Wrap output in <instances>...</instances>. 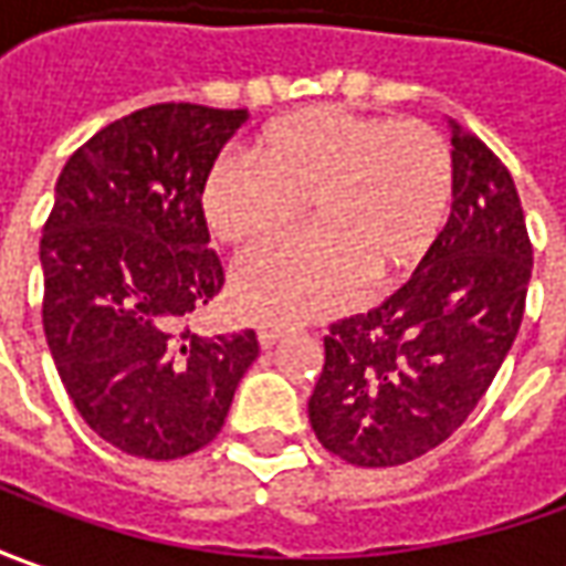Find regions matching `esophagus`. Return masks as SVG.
I'll use <instances>...</instances> for the list:
<instances>
[{"mask_svg": "<svg viewBox=\"0 0 566 566\" xmlns=\"http://www.w3.org/2000/svg\"><path fill=\"white\" fill-rule=\"evenodd\" d=\"M284 335H287V328L279 325V322H263V325H260V344H263V347H272V344L279 342V338H284Z\"/></svg>", "mask_w": 566, "mask_h": 566, "instance_id": "obj_1", "label": "esophagus"}]
</instances>
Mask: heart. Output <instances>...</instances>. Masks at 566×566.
I'll use <instances>...</instances> for the list:
<instances>
[{
	"mask_svg": "<svg viewBox=\"0 0 566 566\" xmlns=\"http://www.w3.org/2000/svg\"><path fill=\"white\" fill-rule=\"evenodd\" d=\"M256 159H219L203 185L212 234L234 247L279 238L303 212L316 228L241 260L247 310L306 319L350 303L369 279L413 265L451 203V153L417 118L381 122L342 106H306L265 127Z\"/></svg>",
	"mask_w": 566,
	"mask_h": 566,
	"instance_id": "obj_1",
	"label": "heart"
}]
</instances>
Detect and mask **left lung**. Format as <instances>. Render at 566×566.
I'll return each instance as SVG.
<instances>
[{"mask_svg":"<svg viewBox=\"0 0 566 566\" xmlns=\"http://www.w3.org/2000/svg\"><path fill=\"white\" fill-rule=\"evenodd\" d=\"M454 203L410 282L328 325L310 422L354 467H398L473 413L523 322L533 244L507 166L451 125Z\"/></svg>","mask_w":566,"mask_h":566,"instance_id":"1","label":"left lung"}]
</instances>
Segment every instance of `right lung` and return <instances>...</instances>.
Instances as JSON below:
<instances>
[{"mask_svg":"<svg viewBox=\"0 0 566 566\" xmlns=\"http://www.w3.org/2000/svg\"><path fill=\"white\" fill-rule=\"evenodd\" d=\"M244 108L156 103L96 130L55 185L40 241L43 332L90 429L147 460L187 458L222 432L256 332L185 325L224 269L203 185Z\"/></svg>","mask_w":566,"mask_h":566,"instance_id":"obj_1","label":"right lung"}]
</instances>
